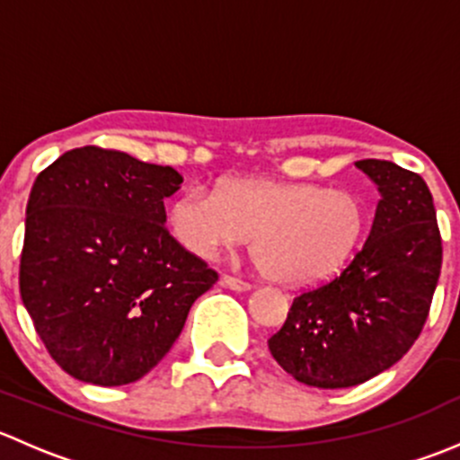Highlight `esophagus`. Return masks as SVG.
<instances>
[{
  "instance_id": "1",
  "label": "esophagus",
  "mask_w": 460,
  "mask_h": 460,
  "mask_svg": "<svg viewBox=\"0 0 460 460\" xmlns=\"http://www.w3.org/2000/svg\"><path fill=\"white\" fill-rule=\"evenodd\" d=\"M222 287H226V289H234V291H247L252 289V285H249L247 280H243V278H235V276H229V273H225V276L220 278Z\"/></svg>"
}]
</instances>
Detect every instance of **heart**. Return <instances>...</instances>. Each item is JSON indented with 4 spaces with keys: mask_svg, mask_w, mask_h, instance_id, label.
I'll return each instance as SVG.
<instances>
[{
    "mask_svg": "<svg viewBox=\"0 0 460 460\" xmlns=\"http://www.w3.org/2000/svg\"><path fill=\"white\" fill-rule=\"evenodd\" d=\"M171 229L193 256L213 260L252 236L260 271L280 282H314L345 264L365 211L342 189L273 180H229L217 193L187 189L171 207Z\"/></svg>",
    "mask_w": 460,
    "mask_h": 460,
    "instance_id": "b5f03b06",
    "label": "heart"
}]
</instances>
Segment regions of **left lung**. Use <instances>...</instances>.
<instances>
[{
  "label": "left lung",
  "mask_w": 460,
  "mask_h": 460,
  "mask_svg": "<svg viewBox=\"0 0 460 460\" xmlns=\"http://www.w3.org/2000/svg\"><path fill=\"white\" fill-rule=\"evenodd\" d=\"M356 166L380 191L367 240L336 276L300 291L267 341L278 365L312 387H354L398 363L423 332L443 262L425 180L387 160Z\"/></svg>",
  "instance_id": "obj_1"
}]
</instances>
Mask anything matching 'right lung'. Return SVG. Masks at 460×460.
Returning <instances> with one entry per match:
<instances>
[{
	"mask_svg": "<svg viewBox=\"0 0 460 460\" xmlns=\"http://www.w3.org/2000/svg\"><path fill=\"white\" fill-rule=\"evenodd\" d=\"M182 184L171 166L82 146L37 175L26 204L20 294L50 358L118 387L151 372L217 273L164 226Z\"/></svg>",
	"mask_w": 460,
	"mask_h": 460,
	"instance_id": "add662e5",
	"label": "right lung"
}]
</instances>
